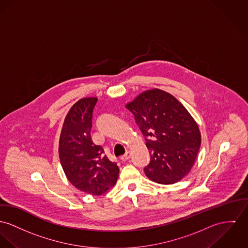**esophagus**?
I'll return each instance as SVG.
<instances>
[{
	"instance_id": "obj_1",
	"label": "esophagus",
	"mask_w": 248,
	"mask_h": 248,
	"mask_svg": "<svg viewBox=\"0 0 248 248\" xmlns=\"http://www.w3.org/2000/svg\"><path fill=\"white\" fill-rule=\"evenodd\" d=\"M130 158V153L126 152L124 155H123L122 156H121V159L123 160V161H126V160H128Z\"/></svg>"
}]
</instances>
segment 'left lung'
<instances>
[{"label": "left lung", "instance_id": "8db88e82", "mask_svg": "<svg viewBox=\"0 0 248 248\" xmlns=\"http://www.w3.org/2000/svg\"><path fill=\"white\" fill-rule=\"evenodd\" d=\"M125 108L133 113L151 155L146 176L164 185L181 180L191 171L201 145L198 125L189 111L158 89L140 93Z\"/></svg>", "mask_w": 248, "mask_h": 248}]
</instances>
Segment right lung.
I'll use <instances>...</instances> for the list:
<instances>
[{
	"label": "right lung",
	"instance_id": "1",
	"mask_svg": "<svg viewBox=\"0 0 248 248\" xmlns=\"http://www.w3.org/2000/svg\"><path fill=\"white\" fill-rule=\"evenodd\" d=\"M95 97L83 98L71 108L59 138V158L69 181L80 191L101 195L113 187L119 167L91 137Z\"/></svg>",
	"mask_w": 248,
	"mask_h": 248
}]
</instances>
